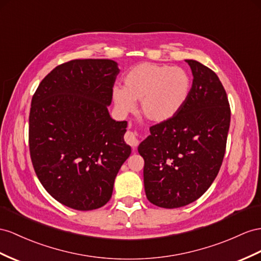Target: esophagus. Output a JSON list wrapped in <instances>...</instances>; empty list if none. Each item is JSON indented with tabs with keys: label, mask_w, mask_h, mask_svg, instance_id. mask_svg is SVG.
Segmentation results:
<instances>
[{
	"label": "esophagus",
	"mask_w": 261,
	"mask_h": 261,
	"mask_svg": "<svg viewBox=\"0 0 261 261\" xmlns=\"http://www.w3.org/2000/svg\"><path fill=\"white\" fill-rule=\"evenodd\" d=\"M124 140H125L126 143H128L131 146H133V148H136V146L139 144V139H138L137 133L132 132V131H128L125 133Z\"/></svg>",
	"instance_id": "esophagus-1"
}]
</instances>
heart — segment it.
<instances>
[{"instance_id":"obj_1","label":"heart","mask_w":261,"mask_h":261,"mask_svg":"<svg viewBox=\"0 0 261 261\" xmlns=\"http://www.w3.org/2000/svg\"><path fill=\"white\" fill-rule=\"evenodd\" d=\"M124 87L112 89V100L121 113L135 109L140 100L142 115L154 122L174 117L188 100L192 80L181 67L142 63L131 68L123 79Z\"/></svg>"}]
</instances>
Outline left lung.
<instances>
[{
	"label": "left lung",
	"mask_w": 261,
	"mask_h": 261,
	"mask_svg": "<svg viewBox=\"0 0 261 261\" xmlns=\"http://www.w3.org/2000/svg\"><path fill=\"white\" fill-rule=\"evenodd\" d=\"M193 85L176 115L150 128L140 143L149 202L177 208L194 202L216 178L225 155L230 107L219 78L208 67L186 61Z\"/></svg>",
	"instance_id": "left-lung-1"
}]
</instances>
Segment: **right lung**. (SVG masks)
<instances>
[{"mask_svg":"<svg viewBox=\"0 0 261 261\" xmlns=\"http://www.w3.org/2000/svg\"><path fill=\"white\" fill-rule=\"evenodd\" d=\"M111 59H73L53 69L32 98L30 153L44 189L59 203L92 211L111 198L129 158L126 121L108 111L119 73Z\"/></svg>","mask_w":261,"mask_h":261,"instance_id":"1","label":"right lung"}]
</instances>
